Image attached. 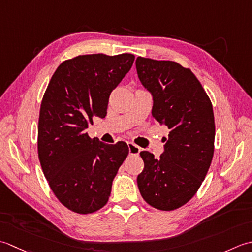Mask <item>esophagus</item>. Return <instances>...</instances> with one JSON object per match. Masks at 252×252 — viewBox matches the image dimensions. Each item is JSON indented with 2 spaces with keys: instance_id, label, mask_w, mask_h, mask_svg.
<instances>
[{
  "instance_id": "34e87169",
  "label": "esophagus",
  "mask_w": 252,
  "mask_h": 252,
  "mask_svg": "<svg viewBox=\"0 0 252 252\" xmlns=\"http://www.w3.org/2000/svg\"><path fill=\"white\" fill-rule=\"evenodd\" d=\"M128 149H129V155L131 156H138L141 151V148L138 147L137 145H135L133 142H128Z\"/></svg>"
}]
</instances>
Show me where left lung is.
Instances as JSON below:
<instances>
[{
  "mask_svg": "<svg viewBox=\"0 0 252 252\" xmlns=\"http://www.w3.org/2000/svg\"><path fill=\"white\" fill-rule=\"evenodd\" d=\"M137 74L153 97L152 116L168 129L158 158L141 151L137 177L145 201L162 211L181 208L201 186L214 153L213 107L189 68L172 61L137 58Z\"/></svg>",
  "mask_w": 252,
  "mask_h": 252,
  "instance_id": "1",
  "label": "left lung"
}]
</instances>
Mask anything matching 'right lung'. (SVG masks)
Masks as SVG:
<instances>
[{"mask_svg": "<svg viewBox=\"0 0 252 252\" xmlns=\"http://www.w3.org/2000/svg\"><path fill=\"white\" fill-rule=\"evenodd\" d=\"M135 55H79L64 61L41 102L38 156L59 201L79 214L106 204L113 179L128 156L127 143L91 138L86 128L106 115L111 92L131 68Z\"/></svg>", "mask_w": 252, "mask_h": 252, "instance_id": "right-lung-1", "label": "right lung"}]
</instances>
